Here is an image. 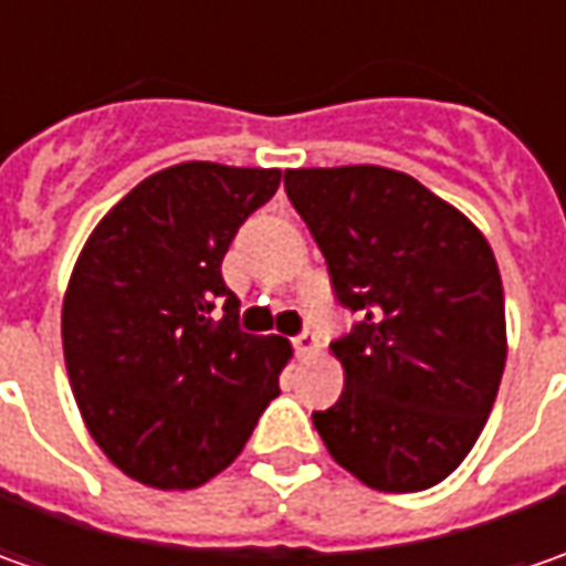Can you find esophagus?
Segmentation results:
<instances>
[{
    "label": "esophagus",
    "instance_id": "1",
    "mask_svg": "<svg viewBox=\"0 0 566 566\" xmlns=\"http://www.w3.org/2000/svg\"><path fill=\"white\" fill-rule=\"evenodd\" d=\"M293 343H295V353H298V359H312V356H317V353H321V343H317V337L312 334V331L298 334Z\"/></svg>",
    "mask_w": 566,
    "mask_h": 566
}]
</instances>
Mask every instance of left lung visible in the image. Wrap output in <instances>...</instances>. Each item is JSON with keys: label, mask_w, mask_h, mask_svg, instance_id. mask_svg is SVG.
<instances>
[{"label": "left lung", "mask_w": 566, "mask_h": 566, "mask_svg": "<svg viewBox=\"0 0 566 566\" xmlns=\"http://www.w3.org/2000/svg\"><path fill=\"white\" fill-rule=\"evenodd\" d=\"M286 195L361 317L331 346L339 400L315 412L327 453L375 491H424L467 460L507 361L504 286L463 210L387 166L286 169Z\"/></svg>", "instance_id": "1"}]
</instances>
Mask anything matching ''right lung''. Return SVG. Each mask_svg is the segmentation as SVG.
I'll return each mask as SVG.
<instances>
[{"instance_id": "add662e5", "label": "right lung", "mask_w": 566, "mask_h": 566, "mask_svg": "<svg viewBox=\"0 0 566 566\" xmlns=\"http://www.w3.org/2000/svg\"><path fill=\"white\" fill-rule=\"evenodd\" d=\"M280 169L166 166L113 207L62 298V353L106 460L147 489L191 491L242 453L293 346L242 334L220 264ZM224 302V321L209 312Z\"/></svg>"}]
</instances>
